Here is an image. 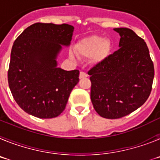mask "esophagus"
Masks as SVG:
<instances>
[{
  "instance_id": "1",
  "label": "esophagus",
  "mask_w": 160,
  "mask_h": 160,
  "mask_svg": "<svg viewBox=\"0 0 160 160\" xmlns=\"http://www.w3.org/2000/svg\"><path fill=\"white\" fill-rule=\"evenodd\" d=\"M87 77V74L85 72H80V74H79V78H85Z\"/></svg>"
}]
</instances>
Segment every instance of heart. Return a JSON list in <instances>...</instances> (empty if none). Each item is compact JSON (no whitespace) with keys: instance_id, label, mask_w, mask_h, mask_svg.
I'll return each mask as SVG.
<instances>
[{"instance_id":"heart-1","label":"heart","mask_w":160,"mask_h":160,"mask_svg":"<svg viewBox=\"0 0 160 160\" xmlns=\"http://www.w3.org/2000/svg\"><path fill=\"white\" fill-rule=\"evenodd\" d=\"M111 42L100 36L89 37L78 42L76 46L78 54L82 58H90L93 56L94 62L100 63L108 57L111 51ZM70 58H75V55L73 52L70 53Z\"/></svg>"}]
</instances>
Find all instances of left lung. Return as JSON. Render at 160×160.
Returning a JSON list of instances; mask_svg holds the SVG:
<instances>
[{"mask_svg":"<svg viewBox=\"0 0 160 160\" xmlns=\"http://www.w3.org/2000/svg\"><path fill=\"white\" fill-rule=\"evenodd\" d=\"M119 49L88 71L90 99L102 118H119L140 107L149 97L155 70L146 42L128 28H115Z\"/></svg>","mask_w":160,"mask_h":160,"instance_id":"1","label":"left lung"}]
</instances>
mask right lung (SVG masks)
Wrapping results in <instances>:
<instances>
[{
	"instance_id": "right-lung-1",
	"label": "right lung",
	"mask_w": 160,
	"mask_h": 160,
	"mask_svg": "<svg viewBox=\"0 0 160 160\" xmlns=\"http://www.w3.org/2000/svg\"><path fill=\"white\" fill-rule=\"evenodd\" d=\"M73 29L68 24L35 23L14 42L8 87L18 106L32 116H58L78 82V70H62L56 61L62 46L70 45Z\"/></svg>"
}]
</instances>
